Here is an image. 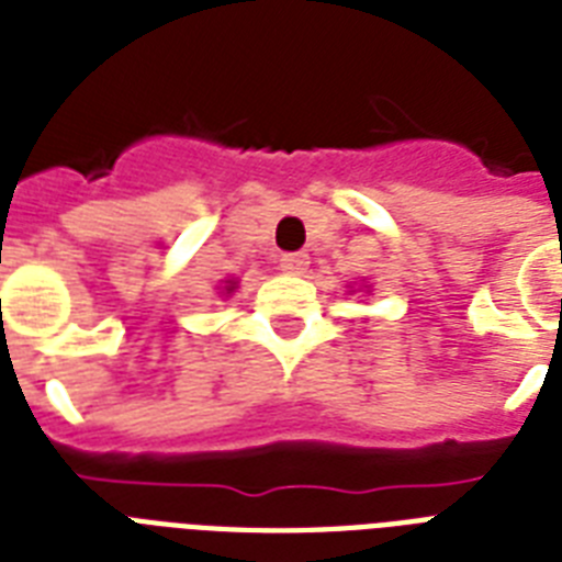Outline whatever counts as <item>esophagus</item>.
Returning a JSON list of instances; mask_svg holds the SVG:
<instances>
[{
    "instance_id": "obj_1",
    "label": "esophagus",
    "mask_w": 562,
    "mask_h": 562,
    "mask_svg": "<svg viewBox=\"0 0 562 562\" xmlns=\"http://www.w3.org/2000/svg\"><path fill=\"white\" fill-rule=\"evenodd\" d=\"M308 265V256L306 254H285L280 259V268L285 273H303Z\"/></svg>"
}]
</instances>
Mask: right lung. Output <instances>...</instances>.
Segmentation results:
<instances>
[{
	"mask_svg": "<svg viewBox=\"0 0 562 562\" xmlns=\"http://www.w3.org/2000/svg\"><path fill=\"white\" fill-rule=\"evenodd\" d=\"M224 291H227V294H233V291H236V280H229L227 285H224Z\"/></svg>",
	"mask_w": 562,
	"mask_h": 562,
	"instance_id": "obj_1",
	"label": "right lung"
}]
</instances>
